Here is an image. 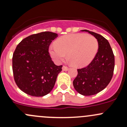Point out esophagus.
Here are the masks:
<instances>
[{
	"instance_id": "34e87169",
	"label": "esophagus",
	"mask_w": 127,
	"mask_h": 127,
	"mask_svg": "<svg viewBox=\"0 0 127 127\" xmlns=\"http://www.w3.org/2000/svg\"><path fill=\"white\" fill-rule=\"evenodd\" d=\"M62 69L63 70V71H68V70H69V68H68V67H67V66H63V67H62Z\"/></svg>"
}]
</instances>
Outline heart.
<instances>
[{"label": "heart", "instance_id": "heart-1", "mask_svg": "<svg viewBox=\"0 0 127 127\" xmlns=\"http://www.w3.org/2000/svg\"><path fill=\"white\" fill-rule=\"evenodd\" d=\"M98 42L95 37L83 33L71 34L58 38L49 53L56 63L67 60L72 66L82 67L89 64L98 52Z\"/></svg>", "mask_w": 127, "mask_h": 127}]
</instances>
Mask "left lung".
<instances>
[{
  "label": "left lung",
  "mask_w": 127,
  "mask_h": 127,
  "mask_svg": "<svg viewBox=\"0 0 127 127\" xmlns=\"http://www.w3.org/2000/svg\"><path fill=\"white\" fill-rule=\"evenodd\" d=\"M81 31L87 32L97 39L98 50L87 67L77 69L73 85L79 93L90 96L100 92L111 82L114 69V55L107 40L101 35L88 30Z\"/></svg>",
  "instance_id": "obj_1"
}]
</instances>
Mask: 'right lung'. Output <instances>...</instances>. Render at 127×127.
<instances>
[{
  "mask_svg": "<svg viewBox=\"0 0 127 127\" xmlns=\"http://www.w3.org/2000/svg\"><path fill=\"white\" fill-rule=\"evenodd\" d=\"M57 37L56 33L42 32L27 37L16 47L12 58L14 79L26 94L43 96L54 87L62 65L55 64L48 48Z\"/></svg>",
  "mask_w": 127,
  "mask_h": 127,
  "instance_id": "1",
  "label": "right lung"
}]
</instances>
